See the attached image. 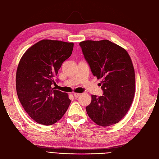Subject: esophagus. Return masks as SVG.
<instances>
[{"mask_svg":"<svg viewBox=\"0 0 159 159\" xmlns=\"http://www.w3.org/2000/svg\"><path fill=\"white\" fill-rule=\"evenodd\" d=\"M80 93H74V97L75 98H78L79 96H80Z\"/></svg>","mask_w":159,"mask_h":159,"instance_id":"obj_1","label":"esophagus"}]
</instances>
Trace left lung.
Wrapping results in <instances>:
<instances>
[{"instance_id": "8db88e82", "label": "left lung", "mask_w": 159, "mask_h": 159, "mask_svg": "<svg viewBox=\"0 0 159 159\" xmlns=\"http://www.w3.org/2000/svg\"><path fill=\"white\" fill-rule=\"evenodd\" d=\"M80 46L91 73L102 80L103 95H91L86 111L99 126L117 123L127 113L134 95L135 76L131 57L123 48L107 40H85Z\"/></svg>"}]
</instances>
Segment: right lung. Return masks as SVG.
<instances>
[{
    "mask_svg": "<svg viewBox=\"0 0 159 159\" xmlns=\"http://www.w3.org/2000/svg\"><path fill=\"white\" fill-rule=\"evenodd\" d=\"M73 48L72 42L42 40L28 49L19 62L16 77L18 98L38 123L54 124L68 109V95L52 88V85L56 84L57 72L70 57Z\"/></svg>",
    "mask_w": 159,
    "mask_h": 159,
    "instance_id": "add662e5",
    "label": "right lung"
}]
</instances>
